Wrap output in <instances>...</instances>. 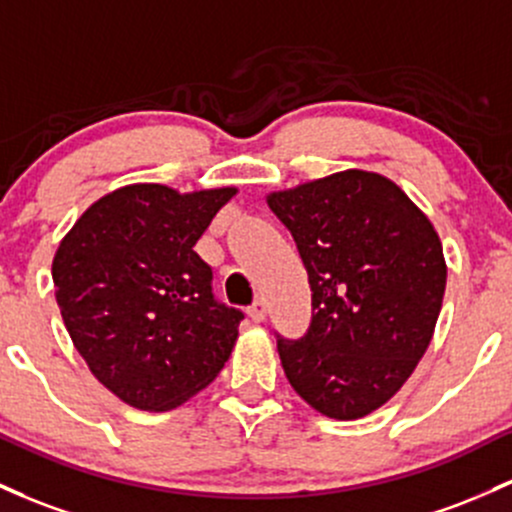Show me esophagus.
<instances>
[{
  "label": "esophagus",
  "mask_w": 512,
  "mask_h": 512,
  "mask_svg": "<svg viewBox=\"0 0 512 512\" xmlns=\"http://www.w3.org/2000/svg\"><path fill=\"white\" fill-rule=\"evenodd\" d=\"M247 316L255 320V323H262V320H265V316H267V303L262 299H257L250 308H247Z\"/></svg>",
  "instance_id": "1"
}]
</instances>
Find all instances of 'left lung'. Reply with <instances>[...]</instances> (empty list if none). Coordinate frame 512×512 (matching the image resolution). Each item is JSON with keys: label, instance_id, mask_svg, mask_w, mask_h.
I'll list each match as a JSON object with an SVG mask.
<instances>
[{"label": "left lung", "instance_id": "8db88e82", "mask_svg": "<svg viewBox=\"0 0 512 512\" xmlns=\"http://www.w3.org/2000/svg\"><path fill=\"white\" fill-rule=\"evenodd\" d=\"M294 235L313 318L277 335L289 384L335 420L364 418L406 384L428 350L447 265L423 211L381 174L347 170L267 196Z\"/></svg>", "mask_w": 512, "mask_h": 512}]
</instances>
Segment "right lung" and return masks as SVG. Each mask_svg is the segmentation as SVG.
Here are the masks:
<instances>
[{
    "label": "right lung",
    "mask_w": 512,
    "mask_h": 512,
    "mask_svg": "<svg viewBox=\"0 0 512 512\" xmlns=\"http://www.w3.org/2000/svg\"><path fill=\"white\" fill-rule=\"evenodd\" d=\"M233 194L121 187L89 206L55 252L67 333L128 406L172 411L228 362L245 316L213 296V272L194 245Z\"/></svg>",
    "instance_id": "right-lung-1"
}]
</instances>
